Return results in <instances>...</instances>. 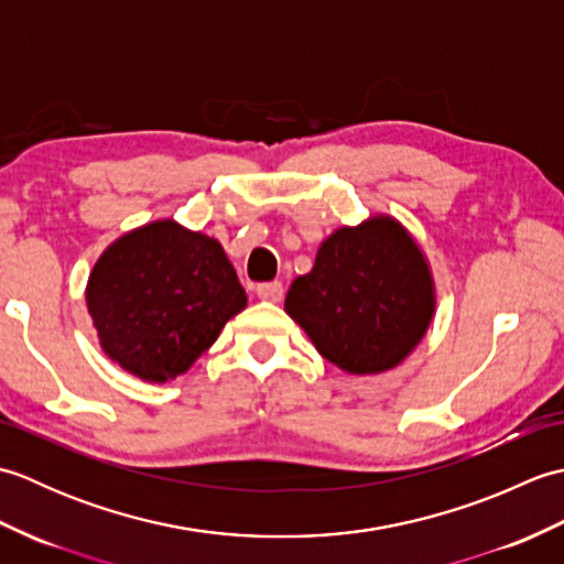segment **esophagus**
<instances>
[{
    "instance_id": "1",
    "label": "esophagus",
    "mask_w": 564,
    "mask_h": 564,
    "mask_svg": "<svg viewBox=\"0 0 564 564\" xmlns=\"http://www.w3.org/2000/svg\"><path fill=\"white\" fill-rule=\"evenodd\" d=\"M257 295L261 301H269V303H279L283 297V283L281 281H269V283H259L257 285Z\"/></svg>"
}]
</instances>
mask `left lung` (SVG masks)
<instances>
[{"mask_svg": "<svg viewBox=\"0 0 564 564\" xmlns=\"http://www.w3.org/2000/svg\"><path fill=\"white\" fill-rule=\"evenodd\" d=\"M285 313L346 373H382L410 354L434 315V281L404 227L380 215L341 227L297 275Z\"/></svg>", "mask_w": 564, "mask_h": 564, "instance_id": "8db88e82", "label": "left lung"}]
</instances>
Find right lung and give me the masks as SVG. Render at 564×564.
Wrapping results in <instances>:
<instances>
[{"instance_id": "obj_1", "label": "right lung", "mask_w": 564, "mask_h": 564, "mask_svg": "<svg viewBox=\"0 0 564 564\" xmlns=\"http://www.w3.org/2000/svg\"><path fill=\"white\" fill-rule=\"evenodd\" d=\"M247 295L218 239L158 220L104 251L87 307L109 358L142 380L186 373Z\"/></svg>"}]
</instances>
